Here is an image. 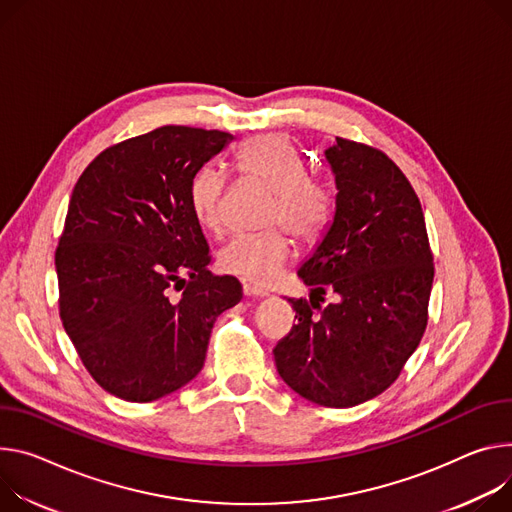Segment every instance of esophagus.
<instances>
[{
  "instance_id": "obj_1",
  "label": "esophagus",
  "mask_w": 512,
  "mask_h": 512,
  "mask_svg": "<svg viewBox=\"0 0 512 512\" xmlns=\"http://www.w3.org/2000/svg\"><path fill=\"white\" fill-rule=\"evenodd\" d=\"M243 294H245L247 298H265V296H267L265 290H259V288L253 286V284H245V286H243Z\"/></svg>"
}]
</instances>
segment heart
Returning <instances> with one entry per match:
<instances>
[{
	"instance_id": "1",
	"label": "heart",
	"mask_w": 512,
	"mask_h": 512,
	"mask_svg": "<svg viewBox=\"0 0 512 512\" xmlns=\"http://www.w3.org/2000/svg\"><path fill=\"white\" fill-rule=\"evenodd\" d=\"M239 169L275 192L269 224H284L300 241H316L333 216V194L322 181L306 175L304 159L286 134H257L239 149ZM226 175L216 167H202L190 183V206L196 220L218 232L222 228ZM292 241L282 230L232 239L220 251V267L247 282H273L292 259Z\"/></svg>"
}]
</instances>
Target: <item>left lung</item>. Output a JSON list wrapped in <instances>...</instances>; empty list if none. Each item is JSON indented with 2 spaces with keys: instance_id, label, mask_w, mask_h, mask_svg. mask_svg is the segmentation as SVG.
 Masks as SVG:
<instances>
[{
  "instance_id": "1",
  "label": "left lung",
  "mask_w": 512,
  "mask_h": 512,
  "mask_svg": "<svg viewBox=\"0 0 512 512\" xmlns=\"http://www.w3.org/2000/svg\"><path fill=\"white\" fill-rule=\"evenodd\" d=\"M324 159L335 212L298 269L310 294L288 300L298 324L273 355L296 394L349 408L382 394L421 343L435 269L421 202L382 151L337 138ZM324 289L338 300L320 309Z\"/></svg>"
}]
</instances>
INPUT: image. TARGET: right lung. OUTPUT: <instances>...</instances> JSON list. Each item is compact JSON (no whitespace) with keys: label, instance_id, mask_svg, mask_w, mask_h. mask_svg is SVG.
I'll return each mask as SVG.
<instances>
[{"label":"right lung","instance_id":"1","mask_svg":"<svg viewBox=\"0 0 512 512\" xmlns=\"http://www.w3.org/2000/svg\"><path fill=\"white\" fill-rule=\"evenodd\" d=\"M232 138L161 126L106 149L75 183L55 255L61 320L91 378L122 400L190 384L216 318L243 298L235 277L208 271L190 206L192 177Z\"/></svg>","mask_w":512,"mask_h":512}]
</instances>
